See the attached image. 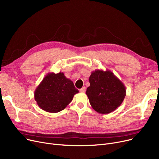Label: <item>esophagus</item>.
<instances>
[{
    "label": "esophagus",
    "instance_id": "esophagus-1",
    "mask_svg": "<svg viewBox=\"0 0 159 159\" xmlns=\"http://www.w3.org/2000/svg\"><path fill=\"white\" fill-rule=\"evenodd\" d=\"M80 91L81 93H84L86 91V88L85 87H82L81 89H80Z\"/></svg>",
    "mask_w": 159,
    "mask_h": 159
}]
</instances>
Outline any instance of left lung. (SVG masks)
<instances>
[{"mask_svg": "<svg viewBox=\"0 0 159 159\" xmlns=\"http://www.w3.org/2000/svg\"><path fill=\"white\" fill-rule=\"evenodd\" d=\"M87 88L89 103L97 112L107 114L119 107L126 95V87L110 70H96L89 78Z\"/></svg>", "mask_w": 159, "mask_h": 159, "instance_id": "1", "label": "left lung"}]
</instances>
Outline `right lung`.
<instances>
[{
    "label": "right lung",
    "instance_id": "right-lung-1",
    "mask_svg": "<svg viewBox=\"0 0 159 159\" xmlns=\"http://www.w3.org/2000/svg\"><path fill=\"white\" fill-rule=\"evenodd\" d=\"M79 90L64 73H49L34 91L38 106L45 111L57 113L63 110Z\"/></svg>",
    "mask_w": 159,
    "mask_h": 159
}]
</instances>
